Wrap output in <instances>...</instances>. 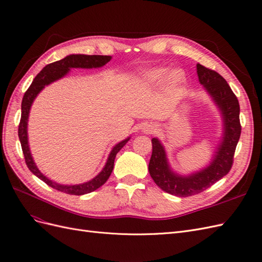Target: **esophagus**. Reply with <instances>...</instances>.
I'll return each mask as SVG.
<instances>
[{"label": "esophagus", "mask_w": 262, "mask_h": 262, "mask_svg": "<svg viewBox=\"0 0 262 262\" xmlns=\"http://www.w3.org/2000/svg\"><path fill=\"white\" fill-rule=\"evenodd\" d=\"M143 131L147 134H152L156 131V125L153 124V123H146L143 126Z\"/></svg>", "instance_id": "obj_1"}]
</instances>
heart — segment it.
Instances as JSON below:
<instances>
[{"instance_id": "obj_1", "label": "heart", "mask_w": 262, "mask_h": 262, "mask_svg": "<svg viewBox=\"0 0 262 262\" xmlns=\"http://www.w3.org/2000/svg\"><path fill=\"white\" fill-rule=\"evenodd\" d=\"M169 70L167 68H157L147 71L143 75V80L146 83H158L163 81L168 75ZM185 81V74L182 71L176 70L172 71L168 76V86L169 89H176L182 82Z\"/></svg>"}]
</instances>
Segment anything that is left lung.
<instances>
[{
  "instance_id": "8db88e82",
  "label": "left lung",
  "mask_w": 262,
  "mask_h": 262,
  "mask_svg": "<svg viewBox=\"0 0 262 262\" xmlns=\"http://www.w3.org/2000/svg\"><path fill=\"white\" fill-rule=\"evenodd\" d=\"M200 83L205 87L224 119V138L217 147L214 160L207 168L191 176H178L169 169L165 149L157 139H152L153 152L148 164V171L155 184L167 193L177 196H190L200 193L215 184L231 170L235 149L242 132L239 121V102L231 87L214 70L200 63L196 64Z\"/></svg>"
}]
</instances>
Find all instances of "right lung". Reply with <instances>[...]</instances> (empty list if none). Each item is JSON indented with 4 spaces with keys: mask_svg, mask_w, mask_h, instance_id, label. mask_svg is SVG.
<instances>
[{
    "mask_svg": "<svg viewBox=\"0 0 262 262\" xmlns=\"http://www.w3.org/2000/svg\"><path fill=\"white\" fill-rule=\"evenodd\" d=\"M112 60L110 55H86V54H70L64 59L55 61L50 63V64L46 66L40 72L37 74V76L34 78L33 83L30 84L26 93L24 94V97L21 100V117L18 125V138L20 141L21 149L24 153V157H25V162L29 170L37 176L39 179H41L47 185L52 187L53 189H57L61 192H64L68 194H74V195H82L90 193L92 191L101 187L105 182L108 180L109 176L112 175V171L114 169V163L117 153L120 150L129 139H125L124 141L120 142L117 144L107 160V163L105 165L104 169H102L98 175L94 179L85 182L82 185H74V186H64L59 185L57 182H54L50 179L47 178L45 175L40 172L37 168V166L34 163L33 157H31L29 145H28V138H27V121H28V115L29 110L33 104L34 99L36 98L37 95L39 94L46 85H48L54 81L59 80V78L64 76L71 68H82V69H93V68H100L105 66Z\"/></svg>",
    "mask_w": 262,
    "mask_h": 262,
    "instance_id": "add662e5",
    "label": "right lung"
}]
</instances>
